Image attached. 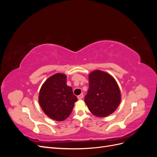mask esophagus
Returning <instances> with one entry per match:
<instances>
[{"label": "esophagus", "mask_w": 157, "mask_h": 157, "mask_svg": "<svg viewBox=\"0 0 157 157\" xmlns=\"http://www.w3.org/2000/svg\"><path fill=\"white\" fill-rule=\"evenodd\" d=\"M77 98H78V99H82V98H83V94H80L79 96H77Z\"/></svg>", "instance_id": "1"}]
</instances>
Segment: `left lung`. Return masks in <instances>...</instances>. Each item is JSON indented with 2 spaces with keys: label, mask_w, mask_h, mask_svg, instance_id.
Returning a JSON list of instances; mask_svg holds the SVG:
<instances>
[{
  "label": "left lung",
  "mask_w": 157,
  "mask_h": 157,
  "mask_svg": "<svg viewBox=\"0 0 157 157\" xmlns=\"http://www.w3.org/2000/svg\"><path fill=\"white\" fill-rule=\"evenodd\" d=\"M121 99L120 89L110 75L99 70L89 75V88L84 101L94 115H110L119 105Z\"/></svg>",
  "instance_id": "1"
}]
</instances>
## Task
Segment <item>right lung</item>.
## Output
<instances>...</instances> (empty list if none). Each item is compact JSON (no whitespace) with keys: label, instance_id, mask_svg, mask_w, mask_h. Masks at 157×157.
Masks as SVG:
<instances>
[{"label":"right lung","instance_id":"obj_1","mask_svg":"<svg viewBox=\"0 0 157 157\" xmlns=\"http://www.w3.org/2000/svg\"><path fill=\"white\" fill-rule=\"evenodd\" d=\"M67 77L57 73L47 79L40 88L39 101L46 115L57 121L65 120L78 100L72 88L67 85Z\"/></svg>","mask_w":157,"mask_h":157}]
</instances>
